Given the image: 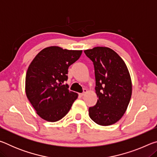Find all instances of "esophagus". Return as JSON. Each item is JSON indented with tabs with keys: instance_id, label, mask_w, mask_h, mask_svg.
<instances>
[{
	"instance_id": "1",
	"label": "esophagus",
	"mask_w": 157,
	"mask_h": 157,
	"mask_svg": "<svg viewBox=\"0 0 157 157\" xmlns=\"http://www.w3.org/2000/svg\"><path fill=\"white\" fill-rule=\"evenodd\" d=\"M86 92H87V90L84 89L83 90V93H82V94H79V96H80V97L84 96V95L86 94Z\"/></svg>"
}]
</instances>
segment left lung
<instances>
[{"label":"left lung","instance_id":"left-lung-1","mask_svg":"<svg viewBox=\"0 0 157 157\" xmlns=\"http://www.w3.org/2000/svg\"><path fill=\"white\" fill-rule=\"evenodd\" d=\"M94 65L96 105L89 109L95 123L108 126L123 117L132 96V85L128 68L123 59L107 47L84 50Z\"/></svg>","mask_w":157,"mask_h":157}]
</instances>
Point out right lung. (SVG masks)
Returning a JSON list of instances; mask_svg holds the SVG:
<instances>
[{
  "mask_svg": "<svg viewBox=\"0 0 157 157\" xmlns=\"http://www.w3.org/2000/svg\"><path fill=\"white\" fill-rule=\"evenodd\" d=\"M82 50L58 46L46 48L29 66L25 77V93L36 113L44 120L56 122L71 109L78 94L69 91L68 67L81 56Z\"/></svg>",
  "mask_w": 157,
  "mask_h": 157,
  "instance_id": "obj_1",
  "label": "right lung"
}]
</instances>
